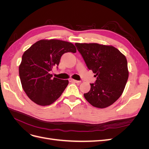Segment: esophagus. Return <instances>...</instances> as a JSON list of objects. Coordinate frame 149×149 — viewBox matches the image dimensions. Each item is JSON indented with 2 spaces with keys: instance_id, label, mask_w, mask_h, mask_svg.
I'll list each match as a JSON object with an SVG mask.
<instances>
[{
  "instance_id": "obj_1",
  "label": "esophagus",
  "mask_w": 149,
  "mask_h": 149,
  "mask_svg": "<svg viewBox=\"0 0 149 149\" xmlns=\"http://www.w3.org/2000/svg\"><path fill=\"white\" fill-rule=\"evenodd\" d=\"M69 81L70 82H73V83H79L80 81H77V80H75V79H69Z\"/></svg>"
}]
</instances>
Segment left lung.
Returning <instances> with one entry per match:
<instances>
[{
    "mask_svg": "<svg viewBox=\"0 0 149 149\" xmlns=\"http://www.w3.org/2000/svg\"><path fill=\"white\" fill-rule=\"evenodd\" d=\"M75 46L88 68L93 71L96 82L84 96L92 106L105 108L123 94L129 77L127 61L119 49L98 43H79Z\"/></svg>",
    "mask_w": 149,
    "mask_h": 149,
    "instance_id": "1",
    "label": "left lung"
}]
</instances>
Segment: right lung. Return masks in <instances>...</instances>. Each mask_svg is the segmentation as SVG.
<instances>
[{"mask_svg":"<svg viewBox=\"0 0 149 149\" xmlns=\"http://www.w3.org/2000/svg\"><path fill=\"white\" fill-rule=\"evenodd\" d=\"M76 53L73 43L60 40H41L22 55L19 76L22 88L30 100L40 106H48L60 97L68 80L52 79L49 74L58 66L65 53Z\"/></svg>","mask_w":149,"mask_h":149,"instance_id":"1","label":"right lung"}]
</instances>
